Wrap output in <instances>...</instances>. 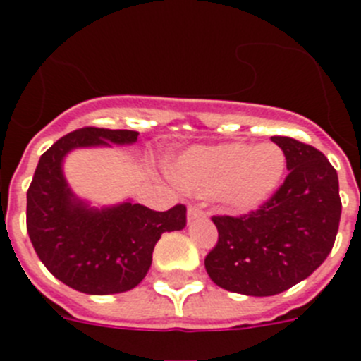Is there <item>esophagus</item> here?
Segmentation results:
<instances>
[{
	"mask_svg": "<svg viewBox=\"0 0 361 361\" xmlns=\"http://www.w3.org/2000/svg\"><path fill=\"white\" fill-rule=\"evenodd\" d=\"M204 216H206V212H202L199 206H190V208H188V220H190V222L204 219Z\"/></svg>",
	"mask_w": 361,
	"mask_h": 361,
	"instance_id": "34e87169",
	"label": "esophagus"
}]
</instances>
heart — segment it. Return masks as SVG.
<instances>
[{"label": "heart", "mask_w": 361, "mask_h": 361, "mask_svg": "<svg viewBox=\"0 0 361 361\" xmlns=\"http://www.w3.org/2000/svg\"><path fill=\"white\" fill-rule=\"evenodd\" d=\"M286 153L275 142H228L193 146L171 164V175L197 195H219L231 212L247 213L262 206L279 188Z\"/></svg>", "instance_id": "obj_1"}]
</instances>
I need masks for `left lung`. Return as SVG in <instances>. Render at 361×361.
I'll use <instances>...</instances> for the list:
<instances>
[{"label": "left lung", "mask_w": 361, "mask_h": 361, "mask_svg": "<svg viewBox=\"0 0 361 361\" xmlns=\"http://www.w3.org/2000/svg\"><path fill=\"white\" fill-rule=\"evenodd\" d=\"M286 153L288 177L247 215L212 216L219 229L204 266L226 291L273 296L307 279L336 240L342 215L338 175L320 149L271 137Z\"/></svg>", "instance_id": "1"}]
</instances>
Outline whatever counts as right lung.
I'll return each mask as SVG.
<instances>
[{
    "label": "right lung",
    "mask_w": 361,
    "mask_h": 361,
    "mask_svg": "<svg viewBox=\"0 0 361 361\" xmlns=\"http://www.w3.org/2000/svg\"><path fill=\"white\" fill-rule=\"evenodd\" d=\"M139 132L86 126L61 137L41 155L27 191V231L44 267L86 295H116L141 283L153 247L166 231L186 226V206L153 212L123 202L95 209L75 199L63 159L75 148L133 145Z\"/></svg>",
    "instance_id": "add662e5"
}]
</instances>
